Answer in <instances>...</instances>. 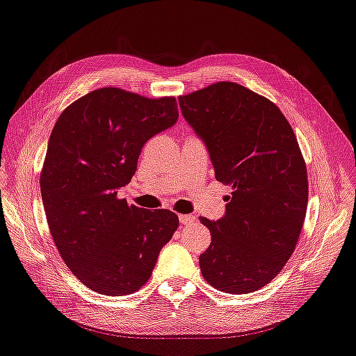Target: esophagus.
Listing matches in <instances>:
<instances>
[{"instance_id": "1", "label": "esophagus", "mask_w": 356, "mask_h": 356, "mask_svg": "<svg viewBox=\"0 0 356 356\" xmlns=\"http://www.w3.org/2000/svg\"><path fill=\"white\" fill-rule=\"evenodd\" d=\"M179 220H180V222L181 224H192L196 218H195V215H184V213H181V215H179Z\"/></svg>"}]
</instances>
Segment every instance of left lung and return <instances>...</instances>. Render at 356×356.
Masks as SVG:
<instances>
[{
    "label": "left lung",
    "mask_w": 356,
    "mask_h": 356,
    "mask_svg": "<svg viewBox=\"0 0 356 356\" xmlns=\"http://www.w3.org/2000/svg\"><path fill=\"white\" fill-rule=\"evenodd\" d=\"M179 104L216 180L233 188L224 218H200L211 231L200 272L227 293L257 291L282 270L305 220L308 177L296 134L273 102L237 83L211 84Z\"/></svg>",
    "instance_id": "8db88e82"
}]
</instances>
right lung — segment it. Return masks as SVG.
<instances>
[{"mask_svg":"<svg viewBox=\"0 0 356 356\" xmlns=\"http://www.w3.org/2000/svg\"><path fill=\"white\" fill-rule=\"evenodd\" d=\"M177 118L173 96L103 87L71 103L55 123L40 172L46 220L68 269L103 296L141 289L179 227L172 211L118 197L144 144Z\"/></svg>","mask_w":356,"mask_h":356,"instance_id":"add662e5","label":"right lung"}]
</instances>
